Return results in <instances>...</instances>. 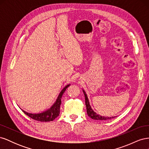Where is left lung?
<instances>
[{
	"label": "left lung",
	"instance_id": "8db88e82",
	"mask_svg": "<svg viewBox=\"0 0 149 149\" xmlns=\"http://www.w3.org/2000/svg\"><path fill=\"white\" fill-rule=\"evenodd\" d=\"M83 92L84 94V97H85V104H86V111H87V114L88 116L91 118L93 119L94 120H106L108 119H111L115 118L116 116H112V117H105V116H102L100 114H97L96 112H94L93 109L91 108V105L89 104V101L88 100V97L87 96V94H86V92L83 89Z\"/></svg>",
	"mask_w": 149,
	"mask_h": 149
}]
</instances>
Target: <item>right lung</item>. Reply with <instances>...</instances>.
<instances>
[{
	"label": "right lung",
	"mask_w": 149,
	"mask_h": 149,
	"mask_svg": "<svg viewBox=\"0 0 149 149\" xmlns=\"http://www.w3.org/2000/svg\"><path fill=\"white\" fill-rule=\"evenodd\" d=\"M70 86V84L66 85V86L61 90V91L58 95L56 101L54 102L53 104L50 107L49 109L43 112H40V113H30L23 109H22L24 113L29 116L30 118L34 120L40 121V122H49L52 121L60 114V105L61 104V97L63 94H64L66 89Z\"/></svg>",
	"instance_id": "obj_1"
}]
</instances>
